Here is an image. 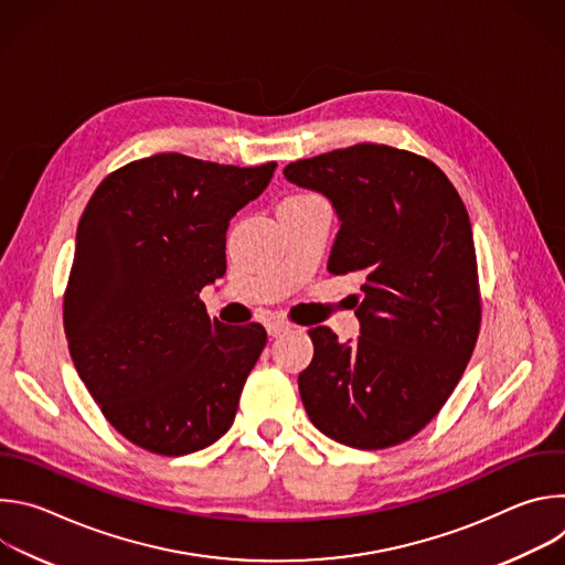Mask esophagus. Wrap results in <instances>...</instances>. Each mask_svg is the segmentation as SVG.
I'll use <instances>...</instances> for the list:
<instances>
[{
  "label": "esophagus",
  "instance_id": "esophagus-1",
  "mask_svg": "<svg viewBox=\"0 0 565 565\" xmlns=\"http://www.w3.org/2000/svg\"><path fill=\"white\" fill-rule=\"evenodd\" d=\"M290 329H292V324H288V321H281V319L268 321V335H270V338H279V335L288 333Z\"/></svg>",
  "mask_w": 565,
  "mask_h": 565
}]
</instances>
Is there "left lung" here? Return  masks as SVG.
Here are the masks:
<instances>
[{
  "label": "left lung",
  "mask_w": 565,
  "mask_h": 565,
  "mask_svg": "<svg viewBox=\"0 0 565 565\" xmlns=\"http://www.w3.org/2000/svg\"><path fill=\"white\" fill-rule=\"evenodd\" d=\"M324 194L340 232L329 273H360L358 342L310 329L299 373L310 423L355 449H386L425 429L456 388L478 340L480 292L469 214L429 158L360 142L284 168Z\"/></svg>",
  "instance_id": "left-lung-1"
}]
</instances>
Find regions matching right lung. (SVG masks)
Instances as JSON below:
<instances>
[{
	"label": "right lung",
	"instance_id": "add662e5",
	"mask_svg": "<svg viewBox=\"0 0 565 565\" xmlns=\"http://www.w3.org/2000/svg\"><path fill=\"white\" fill-rule=\"evenodd\" d=\"M275 168L156 153L111 172L77 223L68 353L109 425L151 454L185 456L232 427L268 335L210 319L199 292L225 275L230 218Z\"/></svg>",
	"mask_w": 565,
	"mask_h": 565
}]
</instances>
